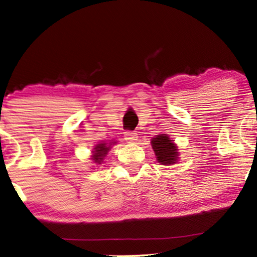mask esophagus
<instances>
[{
	"label": "esophagus",
	"mask_w": 257,
	"mask_h": 257,
	"mask_svg": "<svg viewBox=\"0 0 257 257\" xmlns=\"http://www.w3.org/2000/svg\"><path fill=\"white\" fill-rule=\"evenodd\" d=\"M137 133L136 132H130V130H128V132L124 133V140L129 142V143H135V142L137 141Z\"/></svg>",
	"instance_id": "34e87169"
}]
</instances>
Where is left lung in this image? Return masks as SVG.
Returning a JSON list of instances; mask_svg holds the SVG:
<instances>
[{
	"label": "left lung",
	"mask_w": 257,
	"mask_h": 257,
	"mask_svg": "<svg viewBox=\"0 0 257 257\" xmlns=\"http://www.w3.org/2000/svg\"><path fill=\"white\" fill-rule=\"evenodd\" d=\"M151 145L160 164L171 165L177 162L178 149L167 135H158L152 139Z\"/></svg>",
	"instance_id": "obj_1"
}]
</instances>
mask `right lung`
<instances>
[{"mask_svg": "<svg viewBox=\"0 0 257 257\" xmlns=\"http://www.w3.org/2000/svg\"><path fill=\"white\" fill-rule=\"evenodd\" d=\"M110 147H106V143H101V144H98L97 147H95V151H94V155L92 156V159L94 160V163L97 164H101L102 163V159H104V157L107 155V152H108Z\"/></svg>", "mask_w": 257, "mask_h": 257, "instance_id": "obj_1", "label": "right lung"}]
</instances>
